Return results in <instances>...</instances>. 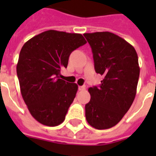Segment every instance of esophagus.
<instances>
[{
  "mask_svg": "<svg viewBox=\"0 0 156 156\" xmlns=\"http://www.w3.org/2000/svg\"><path fill=\"white\" fill-rule=\"evenodd\" d=\"M78 90H86V86H80V87H78Z\"/></svg>",
  "mask_w": 156,
  "mask_h": 156,
  "instance_id": "obj_1",
  "label": "esophagus"
}]
</instances>
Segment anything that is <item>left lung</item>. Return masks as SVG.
<instances>
[{
    "mask_svg": "<svg viewBox=\"0 0 156 156\" xmlns=\"http://www.w3.org/2000/svg\"><path fill=\"white\" fill-rule=\"evenodd\" d=\"M91 47L95 69L104 76L99 87L88 89L86 119L97 129L113 127L133 104L140 68L134 48L108 31L83 34Z\"/></svg>",
    "mask_w": 156,
    "mask_h": 156,
    "instance_id": "1",
    "label": "left lung"
}]
</instances>
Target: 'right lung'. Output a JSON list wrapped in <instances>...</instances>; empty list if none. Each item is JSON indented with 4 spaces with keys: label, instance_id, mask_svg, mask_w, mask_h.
Returning <instances> with one entry per match:
<instances>
[{
    "label": "right lung",
    "instance_id": "add662e5",
    "mask_svg": "<svg viewBox=\"0 0 156 156\" xmlns=\"http://www.w3.org/2000/svg\"><path fill=\"white\" fill-rule=\"evenodd\" d=\"M87 41L81 34L49 30L35 35L22 48L17 64L21 94L34 118L42 125L65 121L78 91L76 83L60 78L69 56Z\"/></svg>",
    "mask_w": 156,
    "mask_h": 156
}]
</instances>
